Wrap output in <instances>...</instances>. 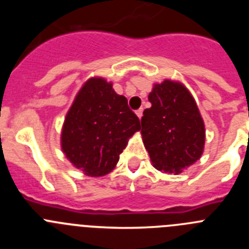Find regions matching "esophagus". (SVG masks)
Masks as SVG:
<instances>
[{
	"label": "esophagus",
	"instance_id": "34e87169",
	"mask_svg": "<svg viewBox=\"0 0 249 249\" xmlns=\"http://www.w3.org/2000/svg\"><path fill=\"white\" fill-rule=\"evenodd\" d=\"M136 114H137L138 118H140V120H141V117H142V114H143V108L137 109V111H136Z\"/></svg>",
	"mask_w": 249,
	"mask_h": 249
}]
</instances>
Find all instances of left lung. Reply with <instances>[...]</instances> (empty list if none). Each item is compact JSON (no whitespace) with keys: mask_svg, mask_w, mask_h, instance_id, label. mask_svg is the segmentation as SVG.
I'll list each match as a JSON object with an SVG mask.
<instances>
[{"mask_svg":"<svg viewBox=\"0 0 249 249\" xmlns=\"http://www.w3.org/2000/svg\"><path fill=\"white\" fill-rule=\"evenodd\" d=\"M151 108L141 118L142 137L158 171L181 173L202 156L204 124L190 92L179 83L155 85L148 96Z\"/></svg>","mask_w":249,"mask_h":249,"instance_id":"obj_1","label":"left lung"}]
</instances>
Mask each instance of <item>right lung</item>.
Segmentation results:
<instances>
[{
    "instance_id": "right-lung-1",
    "label": "right lung",
    "mask_w": 249,
    "mask_h": 249,
    "mask_svg": "<svg viewBox=\"0 0 249 249\" xmlns=\"http://www.w3.org/2000/svg\"><path fill=\"white\" fill-rule=\"evenodd\" d=\"M140 131V118L103 78H91L77 94L62 128V149L72 164L87 176L109 173Z\"/></svg>"
}]
</instances>
